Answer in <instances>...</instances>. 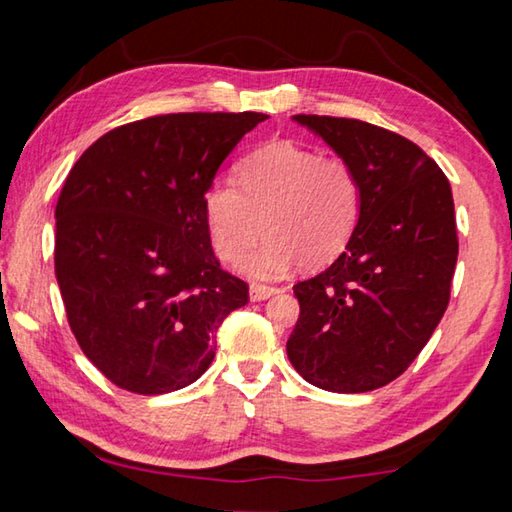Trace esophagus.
<instances>
[{
	"label": "esophagus",
	"mask_w": 512,
	"mask_h": 512,
	"mask_svg": "<svg viewBox=\"0 0 512 512\" xmlns=\"http://www.w3.org/2000/svg\"><path fill=\"white\" fill-rule=\"evenodd\" d=\"M273 293H277L275 287H266V284H250V300H255V302L271 298Z\"/></svg>",
	"instance_id": "1"
}]
</instances>
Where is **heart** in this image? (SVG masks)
I'll use <instances>...</instances> for the list:
<instances>
[{
  "label": "heart",
  "instance_id": "1",
  "mask_svg": "<svg viewBox=\"0 0 512 512\" xmlns=\"http://www.w3.org/2000/svg\"><path fill=\"white\" fill-rule=\"evenodd\" d=\"M205 214L216 253L228 262L244 257L259 230L266 232L264 244L241 264L248 275L275 277L293 259L300 268H323L357 230L361 183L341 155L271 142L239 164V185L216 180L207 189Z\"/></svg>",
  "mask_w": 512,
  "mask_h": 512
}]
</instances>
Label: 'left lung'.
I'll return each mask as SVG.
<instances>
[{
	"label": "left lung",
	"instance_id": "8db88e82",
	"mask_svg": "<svg viewBox=\"0 0 512 512\" xmlns=\"http://www.w3.org/2000/svg\"><path fill=\"white\" fill-rule=\"evenodd\" d=\"M348 160L361 216L343 253L298 282L287 354L323 391L368 393L411 366L449 305L458 257L449 180L418 144L368 121L296 115Z\"/></svg>",
	"mask_w": 512,
	"mask_h": 512
}]
</instances>
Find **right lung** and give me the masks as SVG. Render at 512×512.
<instances>
[{
    "instance_id": "1",
    "label": "right lung",
    "mask_w": 512,
    "mask_h": 512,
    "mask_svg": "<svg viewBox=\"0 0 512 512\" xmlns=\"http://www.w3.org/2000/svg\"><path fill=\"white\" fill-rule=\"evenodd\" d=\"M264 112H171L112 128L69 171L54 266L67 323L112 384L180 391L210 368L248 284L214 257L205 194Z\"/></svg>"
}]
</instances>
